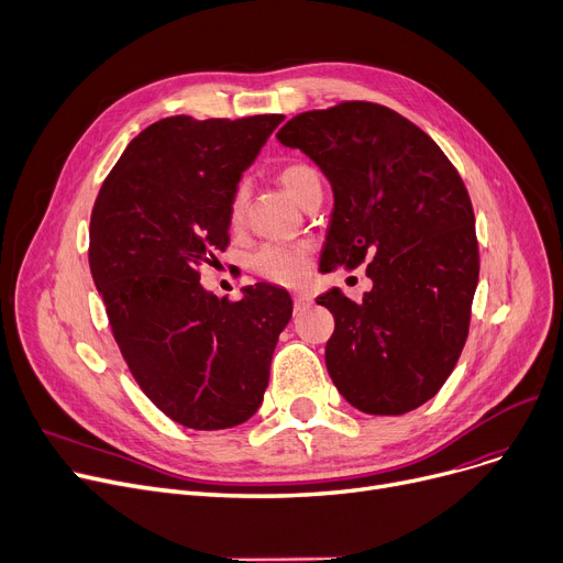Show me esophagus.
Returning a JSON list of instances; mask_svg holds the SVG:
<instances>
[{"mask_svg": "<svg viewBox=\"0 0 563 563\" xmlns=\"http://www.w3.org/2000/svg\"><path fill=\"white\" fill-rule=\"evenodd\" d=\"M311 305V296H305V292H298L296 298H292V307H296V311H302Z\"/></svg>", "mask_w": 563, "mask_h": 563, "instance_id": "34e87169", "label": "esophagus"}]
</instances>
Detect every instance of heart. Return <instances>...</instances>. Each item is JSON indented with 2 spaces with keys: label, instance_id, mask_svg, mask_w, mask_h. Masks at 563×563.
Returning a JSON list of instances; mask_svg holds the SVG:
<instances>
[{
  "label": "heart",
  "instance_id": "obj_1",
  "mask_svg": "<svg viewBox=\"0 0 563 563\" xmlns=\"http://www.w3.org/2000/svg\"><path fill=\"white\" fill-rule=\"evenodd\" d=\"M279 183L292 199L302 203L311 190L320 187V176L307 163H290L279 169ZM245 210H247L245 187H238L229 208L231 227H240L245 222ZM252 267L256 271V275H261L267 282H275L282 286H300L311 271L309 247L307 245H263L256 252Z\"/></svg>",
  "mask_w": 563,
  "mask_h": 563
}]
</instances>
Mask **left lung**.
Returning a JSON list of instances; mask_svg holds the SVG:
<instances>
[{"label":"left lung","instance_id":"1","mask_svg":"<svg viewBox=\"0 0 563 563\" xmlns=\"http://www.w3.org/2000/svg\"><path fill=\"white\" fill-rule=\"evenodd\" d=\"M332 185L320 265L355 271L362 302L339 288L316 302L334 316L325 345L332 383L366 415H406L451 376L470 332L478 282L474 210L442 148L385 104L345 100L292 117L279 132Z\"/></svg>","mask_w":563,"mask_h":563}]
</instances>
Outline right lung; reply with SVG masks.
<instances>
[{
    "instance_id": "1",
    "label": "right lung",
    "mask_w": 563,
    "mask_h": 563,
    "mask_svg": "<svg viewBox=\"0 0 563 563\" xmlns=\"http://www.w3.org/2000/svg\"><path fill=\"white\" fill-rule=\"evenodd\" d=\"M284 114L169 117L128 144L91 212L89 265L119 351L157 410L195 431L261 406L292 302L256 284L231 302L199 284L229 245L238 180Z\"/></svg>"
}]
</instances>
